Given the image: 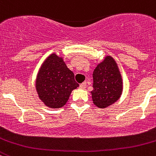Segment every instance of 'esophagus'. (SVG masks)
Masks as SVG:
<instances>
[{"instance_id": "obj_1", "label": "esophagus", "mask_w": 156, "mask_h": 156, "mask_svg": "<svg viewBox=\"0 0 156 156\" xmlns=\"http://www.w3.org/2000/svg\"><path fill=\"white\" fill-rule=\"evenodd\" d=\"M86 87H87L86 83H81V84L80 85V89H83V90H84Z\"/></svg>"}]
</instances>
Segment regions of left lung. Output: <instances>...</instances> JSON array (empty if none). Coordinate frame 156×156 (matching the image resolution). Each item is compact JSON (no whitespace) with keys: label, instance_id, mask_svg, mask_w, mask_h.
<instances>
[{"label":"left lung","instance_id":"1","mask_svg":"<svg viewBox=\"0 0 156 156\" xmlns=\"http://www.w3.org/2000/svg\"><path fill=\"white\" fill-rule=\"evenodd\" d=\"M92 101L99 108H108L120 98L123 89L119 66L111 55H106L93 73Z\"/></svg>","mask_w":156,"mask_h":156}]
</instances>
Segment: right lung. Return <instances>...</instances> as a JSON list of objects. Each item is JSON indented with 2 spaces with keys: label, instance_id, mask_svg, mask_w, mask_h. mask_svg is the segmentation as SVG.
Instances as JSON below:
<instances>
[{
  "label": "right lung",
  "instance_id": "right-lung-1",
  "mask_svg": "<svg viewBox=\"0 0 156 156\" xmlns=\"http://www.w3.org/2000/svg\"><path fill=\"white\" fill-rule=\"evenodd\" d=\"M78 87L74 73L67 67L62 56L55 53L45 58L36 77L35 87L38 97L51 108L63 107L72 91Z\"/></svg>",
  "mask_w": 156,
  "mask_h": 156
}]
</instances>
